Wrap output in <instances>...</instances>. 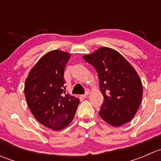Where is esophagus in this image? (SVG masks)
<instances>
[{
	"label": "esophagus",
	"instance_id": "1",
	"mask_svg": "<svg viewBox=\"0 0 161 161\" xmlns=\"http://www.w3.org/2000/svg\"><path fill=\"white\" fill-rule=\"evenodd\" d=\"M89 94H90V91H86V92L85 93H84L83 95L82 96V97H84V98H86V97L87 96L89 95Z\"/></svg>",
	"mask_w": 161,
	"mask_h": 161
}]
</instances>
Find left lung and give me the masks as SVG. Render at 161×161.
<instances>
[{
  "instance_id": "1",
  "label": "left lung",
  "mask_w": 161,
  "mask_h": 161,
  "mask_svg": "<svg viewBox=\"0 0 161 161\" xmlns=\"http://www.w3.org/2000/svg\"><path fill=\"white\" fill-rule=\"evenodd\" d=\"M83 59L97 71L103 102L99 114L113 126L130 121L142 97V82L134 68L120 53L101 47Z\"/></svg>"
}]
</instances>
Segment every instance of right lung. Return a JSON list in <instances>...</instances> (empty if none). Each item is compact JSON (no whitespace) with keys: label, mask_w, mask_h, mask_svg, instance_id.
<instances>
[{"label":"right lung","mask_w":161,"mask_h":161,"mask_svg":"<svg viewBox=\"0 0 161 161\" xmlns=\"http://www.w3.org/2000/svg\"><path fill=\"white\" fill-rule=\"evenodd\" d=\"M70 53L54 50L43 55L25 79V97L36 119L58 131L74 118L79 99L66 93L64 71Z\"/></svg>","instance_id":"right-lung-1"}]
</instances>
